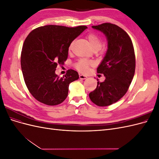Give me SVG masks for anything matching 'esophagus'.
Listing matches in <instances>:
<instances>
[{
	"instance_id": "1",
	"label": "esophagus",
	"mask_w": 159,
	"mask_h": 159,
	"mask_svg": "<svg viewBox=\"0 0 159 159\" xmlns=\"http://www.w3.org/2000/svg\"><path fill=\"white\" fill-rule=\"evenodd\" d=\"M79 77H80V78L81 79V80H85V79L88 78V77L86 75H82V74H80Z\"/></svg>"
}]
</instances>
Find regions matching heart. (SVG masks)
<instances>
[{"label": "heart", "instance_id": "b5f03b06", "mask_svg": "<svg viewBox=\"0 0 159 159\" xmlns=\"http://www.w3.org/2000/svg\"><path fill=\"white\" fill-rule=\"evenodd\" d=\"M86 38L88 40L89 45L91 46V48L94 51H97L99 49H100L101 46H102V40L95 34L89 33L86 36ZM74 42H71L70 46H69V50H71L72 48H73ZM94 65L93 62L92 61H88L87 60L81 59L78 62H76L75 64V68L78 70L81 73L85 74L88 72L89 70V68L91 67H92Z\"/></svg>", "mask_w": 159, "mask_h": 159}]
</instances>
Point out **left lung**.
Here are the masks:
<instances>
[{"instance_id":"left-lung-1","label":"left lung","mask_w":159,"mask_h":159,"mask_svg":"<svg viewBox=\"0 0 159 159\" xmlns=\"http://www.w3.org/2000/svg\"><path fill=\"white\" fill-rule=\"evenodd\" d=\"M92 28L106 36L108 49L97 69L105 80L98 81L97 88L89 96L98 106L105 107L117 102L127 93L135 71V55L131 38L121 28L111 23Z\"/></svg>"}]
</instances>
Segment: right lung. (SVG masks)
<instances>
[{
  "label": "right lung",
  "mask_w": 159,
  "mask_h": 159,
  "mask_svg": "<svg viewBox=\"0 0 159 159\" xmlns=\"http://www.w3.org/2000/svg\"><path fill=\"white\" fill-rule=\"evenodd\" d=\"M86 28L47 25L33 30L26 37L21 52V68L28 89L38 102L57 105L66 99L69 85L79 78L78 73L68 70L60 78L56 68L64 64L70 44Z\"/></svg>",
  "instance_id": "add662e5"
}]
</instances>
